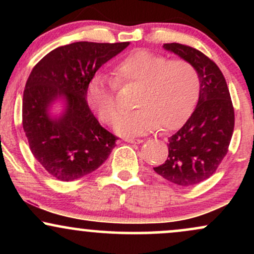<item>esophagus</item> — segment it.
I'll use <instances>...</instances> for the list:
<instances>
[{"label":"esophagus","mask_w":254,"mask_h":254,"mask_svg":"<svg viewBox=\"0 0 254 254\" xmlns=\"http://www.w3.org/2000/svg\"><path fill=\"white\" fill-rule=\"evenodd\" d=\"M124 141L127 142V143H142V142H143V139H141V138H125Z\"/></svg>","instance_id":"esophagus-1"}]
</instances>
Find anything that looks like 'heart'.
<instances>
[{
	"instance_id": "1",
	"label": "heart",
	"mask_w": 254,
	"mask_h": 254,
	"mask_svg": "<svg viewBox=\"0 0 254 254\" xmlns=\"http://www.w3.org/2000/svg\"><path fill=\"white\" fill-rule=\"evenodd\" d=\"M115 80L97 75L87 89V101L104 123L117 118V84L140 87L135 98L137 109L120 116L115 123L119 135L135 136L161 127L178 129L193 112L200 93L197 69L186 60H170L164 55L137 50L116 65Z\"/></svg>"
}]
</instances>
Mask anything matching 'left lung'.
<instances>
[{"instance_id":"1","label":"left lung","mask_w":254,"mask_h":254,"mask_svg":"<svg viewBox=\"0 0 254 254\" xmlns=\"http://www.w3.org/2000/svg\"><path fill=\"white\" fill-rule=\"evenodd\" d=\"M164 48L193 64L200 93L191 117L168 138L167 159L154 171L178 186H192L210 178L226 156L234 131V107L214 61L183 44H164Z\"/></svg>"}]
</instances>
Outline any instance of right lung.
I'll use <instances>...</instances> for the list:
<instances>
[{
	"label": "right lung",
	"mask_w": 254,
	"mask_h": 254,
	"mask_svg": "<svg viewBox=\"0 0 254 254\" xmlns=\"http://www.w3.org/2000/svg\"><path fill=\"white\" fill-rule=\"evenodd\" d=\"M76 42L60 46L36 64L22 98V127L31 151L44 170L72 182L98 170L117 137L101 127L87 103V89L103 64L129 45ZM66 99L61 118H51V104Z\"/></svg>",
	"instance_id": "right-lung-1"
}]
</instances>
